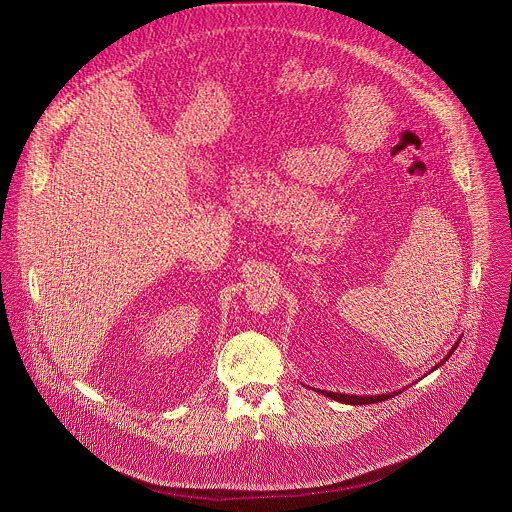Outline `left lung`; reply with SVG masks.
Listing matches in <instances>:
<instances>
[{
    "label": "left lung",
    "mask_w": 512,
    "mask_h": 512,
    "mask_svg": "<svg viewBox=\"0 0 512 512\" xmlns=\"http://www.w3.org/2000/svg\"><path fill=\"white\" fill-rule=\"evenodd\" d=\"M458 344H460V338H458V342L452 346V350L446 354V358H444L442 362H437L431 371L440 369L442 364H444V362H446V360L452 356V352L458 348ZM431 371H429V373H431ZM318 393H322L324 397H330V399H334V401H338V403H348V405H369V403L387 401V399H391V397L399 395L401 391H395V393H383V395H346V393H332V391H318Z\"/></svg>",
    "instance_id": "left-lung-1"
}]
</instances>
